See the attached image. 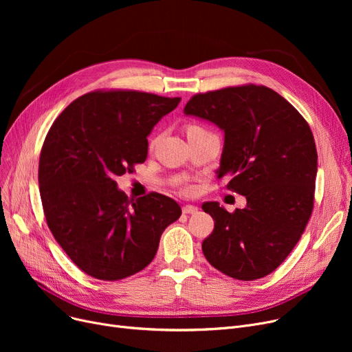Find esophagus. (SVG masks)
<instances>
[{
    "label": "esophagus",
    "mask_w": 352,
    "mask_h": 352,
    "mask_svg": "<svg viewBox=\"0 0 352 352\" xmlns=\"http://www.w3.org/2000/svg\"><path fill=\"white\" fill-rule=\"evenodd\" d=\"M182 212L184 214H197L198 212V207H195V206H184L182 207Z\"/></svg>",
    "instance_id": "1"
}]
</instances>
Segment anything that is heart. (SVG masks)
Segmentation results:
<instances>
[{
    "label": "heart",
    "mask_w": 352,
    "mask_h": 352,
    "mask_svg": "<svg viewBox=\"0 0 352 352\" xmlns=\"http://www.w3.org/2000/svg\"><path fill=\"white\" fill-rule=\"evenodd\" d=\"M192 129H198V126L192 125V126H190V128H188V131H192Z\"/></svg>",
    "instance_id": "1"
}]
</instances>
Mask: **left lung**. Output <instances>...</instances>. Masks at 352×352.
Segmentation results:
<instances>
[{"label": "left lung", "mask_w": 352, "mask_h": 352, "mask_svg": "<svg viewBox=\"0 0 352 352\" xmlns=\"http://www.w3.org/2000/svg\"><path fill=\"white\" fill-rule=\"evenodd\" d=\"M184 114L224 133L217 178H228V190L247 198V207L232 214L218 202L202 204L214 219L202 252L235 280L263 278L300 241L312 212L318 155L311 128L264 85L197 94Z\"/></svg>", "instance_id": "obj_1"}]
</instances>
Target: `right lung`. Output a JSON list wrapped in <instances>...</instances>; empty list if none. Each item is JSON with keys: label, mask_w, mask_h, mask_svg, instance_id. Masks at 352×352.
Masks as SVG:
<instances>
[{"label": "right lung", "mask_w": 352, "mask_h": 352, "mask_svg": "<svg viewBox=\"0 0 352 352\" xmlns=\"http://www.w3.org/2000/svg\"><path fill=\"white\" fill-rule=\"evenodd\" d=\"M181 98L138 91H94L54 121L40 157L47 224L85 274L117 281L144 270L164 230L181 217L168 197L128 199L116 177L146 160L153 128Z\"/></svg>", "instance_id": "add662e5"}]
</instances>
